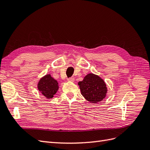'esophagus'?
I'll return each instance as SVG.
<instances>
[{
  "mask_svg": "<svg viewBox=\"0 0 150 150\" xmlns=\"http://www.w3.org/2000/svg\"><path fill=\"white\" fill-rule=\"evenodd\" d=\"M74 80H75L74 78H72V77H71V78H69L67 79V81H69V82H74Z\"/></svg>",
  "mask_w": 150,
  "mask_h": 150,
  "instance_id": "obj_1",
  "label": "esophagus"
}]
</instances>
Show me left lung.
<instances>
[{"label": "left lung", "instance_id": "8db88e82", "mask_svg": "<svg viewBox=\"0 0 150 150\" xmlns=\"http://www.w3.org/2000/svg\"><path fill=\"white\" fill-rule=\"evenodd\" d=\"M81 94L92 103L101 101L106 96L108 89L104 80L98 75L90 73L78 83Z\"/></svg>", "mask_w": 150, "mask_h": 150}]
</instances>
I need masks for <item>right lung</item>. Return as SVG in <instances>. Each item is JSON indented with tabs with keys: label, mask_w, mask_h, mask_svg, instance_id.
I'll list each match as a JSON object with an SVG mask.
<instances>
[{
	"label": "right lung",
	"mask_w": 150,
	"mask_h": 150,
	"mask_svg": "<svg viewBox=\"0 0 150 150\" xmlns=\"http://www.w3.org/2000/svg\"><path fill=\"white\" fill-rule=\"evenodd\" d=\"M57 81L54 79L51 74H46L40 78L38 84V89L47 99L54 97L59 89Z\"/></svg>",
	"instance_id": "add662e5"
}]
</instances>
